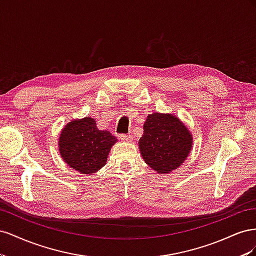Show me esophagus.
Wrapping results in <instances>:
<instances>
[{
  "instance_id": "34e87169",
  "label": "esophagus",
  "mask_w": 256,
  "mask_h": 256,
  "mask_svg": "<svg viewBox=\"0 0 256 256\" xmlns=\"http://www.w3.org/2000/svg\"><path fill=\"white\" fill-rule=\"evenodd\" d=\"M120 138L124 142H131L132 141V136L130 134H120Z\"/></svg>"
}]
</instances>
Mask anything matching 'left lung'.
Returning a JSON list of instances; mask_svg holds the SVG:
<instances>
[{
    "instance_id": "1",
    "label": "left lung",
    "mask_w": 256,
    "mask_h": 256,
    "mask_svg": "<svg viewBox=\"0 0 256 256\" xmlns=\"http://www.w3.org/2000/svg\"><path fill=\"white\" fill-rule=\"evenodd\" d=\"M143 130L138 150L145 164L158 174L171 173L188 158L193 136L177 116L160 112L148 114Z\"/></svg>"
}]
</instances>
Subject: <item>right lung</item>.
Listing matches in <instances>:
<instances>
[{
  "label": "right lung",
  "mask_w": 256,
  "mask_h": 256,
  "mask_svg": "<svg viewBox=\"0 0 256 256\" xmlns=\"http://www.w3.org/2000/svg\"><path fill=\"white\" fill-rule=\"evenodd\" d=\"M118 138L108 130H100L95 118L86 116L67 122L58 136V152L69 168L92 175L106 166Z\"/></svg>",
  "instance_id": "obj_1"
}]
</instances>
